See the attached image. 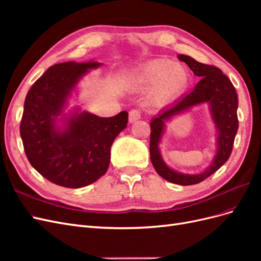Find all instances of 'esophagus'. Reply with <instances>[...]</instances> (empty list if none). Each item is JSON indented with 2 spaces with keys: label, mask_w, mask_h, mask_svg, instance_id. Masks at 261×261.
<instances>
[{
  "label": "esophagus",
  "mask_w": 261,
  "mask_h": 261,
  "mask_svg": "<svg viewBox=\"0 0 261 261\" xmlns=\"http://www.w3.org/2000/svg\"><path fill=\"white\" fill-rule=\"evenodd\" d=\"M140 118V112L138 111V110H132V111L129 112L128 114V121L129 123H134L138 121Z\"/></svg>",
  "instance_id": "34e87169"
}]
</instances>
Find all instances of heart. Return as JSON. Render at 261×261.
I'll list each match as a JSON object with an SVG mask.
<instances>
[{
  "label": "heart",
  "instance_id": "heart-1",
  "mask_svg": "<svg viewBox=\"0 0 261 261\" xmlns=\"http://www.w3.org/2000/svg\"><path fill=\"white\" fill-rule=\"evenodd\" d=\"M133 86L149 91V99L154 106H164L177 98L188 84V72L180 63L164 60L152 61L139 69L133 77Z\"/></svg>",
  "mask_w": 261,
  "mask_h": 261
}]
</instances>
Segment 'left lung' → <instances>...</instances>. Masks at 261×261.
<instances>
[{"label":"left lung","instance_id":"8db88e82","mask_svg":"<svg viewBox=\"0 0 261 261\" xmlns=\"http://www.w3.org/2000/svg\"><path fill=\"white\" fill-rule=\"evenodd\" d=\"M178 60L185 62L200 81L194 89L174 103L162 109L150 122V159L158 174L170 183L178 185H195L209 177L228 160L231 155L236 132L239 128L238 107L239 99L231 81L220 68L202 64L188 55L179 54ZM208 103L214 124L216 127V153L210 165L197 175H186L173 170L164 162L160 145L166 123L171 118L189 111L192 107Z\"/></svg>","mask_w":261,"mask_h":261}]
</instances>
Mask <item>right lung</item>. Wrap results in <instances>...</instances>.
Listing matches in <instances>:
<instances>
[{"label": "right lung", "instance_id": "right-lung-1", "mask_svg": "<svg viewBox=\"0 0 261 261\" xmlns=\"http://www.w3.org/2000/svg\"><path fill=\"white\" fill-rule=\"evenodd\" d=\"M96 61L51 66L28 91L20 123L23 149L34 169L52 183L81 188L106 174L114 139L127 127L128 113L99 117L68 109L82 78Z\"/></svg>", "mask_w": 261, "mask_h": 261}]
</instances>
